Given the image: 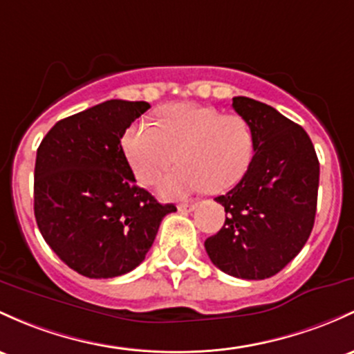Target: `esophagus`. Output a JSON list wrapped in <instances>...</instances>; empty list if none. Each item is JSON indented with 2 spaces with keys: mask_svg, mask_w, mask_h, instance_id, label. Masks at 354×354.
<instances>
[{
  "mask_svg": "<svg viewBox=\"0 0 354 354\" xmlns=\"http://www.w3.org/2000/svg\"><path fill=\"white\" fill-rule=\"evenodd\" d=\"M195 208H196V203H183V205H180V207H178V209H180V212H183V213L193 212Z\"/></svg>",
  "mask_w": 354,
  "mask_h": 354,
  "instance_id": "esophagus-1",
  "label": "esophagus"
}]
</instances>
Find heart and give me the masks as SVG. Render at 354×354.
<instances>
[{
	"instance_id": "b5f03b06",
	"label": "heart",
	"mask_w": 354,
	"mask_h": 354,
	"mask_svg": "<svg viewBox=\"0 0 354 354\" xmlns=\"http://www.w3.org/2000/svg\"><path fill=\"white\" fill-rule=\"evenodd\" d=\"M122 147L136 178L145 185L158 183L180 156L183 166L159 186L161 196L180 200L239 185L254 158V133L239 114L173 104L161 111V126L142 119L127 127Z\"/></svg>"
}]
</instances>
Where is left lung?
Here are the masks:
<instances>
[{
  "instance_id": "8db88e82",
  "label": "left lung",
  "mask_w": 354,
  "mask_h": 354,
  "mask_svg": "<svg viewBox=\"0 0 354 354\" xmlns=\"http://www.w3.org/2000/svg\"><path fill=\"white\" fill-rule=\"evenodd\" d=\"M232 107L254 133V158L242 181L215 198L227 218L205 248L225 274L260 281L284 269L308 242L319 161L308 133L274 107L248 97H234Z\"/></svg>"
}]
</instances>
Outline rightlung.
Segmentation results:
<instances>
[{"mask_svg": "<svg viewBox=\"0 0 354 354\" xmlns=\"http://www.w3.org/2000/svg\"><path fill=\"white\" fill-rule=\"evenodd\" d=\"M112 99L58 120L35 162V218L50 248L70 269L91 279L127 274L146 257L161 205L136 185L120 139L149 109Z\"/></svg>", "mask_w": 354, "mask_h": 354, "instance_id": "1", "label": "right lung"}]
</instances>
